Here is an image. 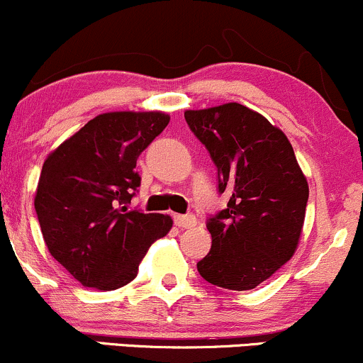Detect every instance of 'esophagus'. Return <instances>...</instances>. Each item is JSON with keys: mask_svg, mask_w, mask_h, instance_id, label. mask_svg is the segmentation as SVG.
I'll return each mask as SVG.
<instances>
[{"mask_svg": "<svg viewBox=\"0 0 363 363\" xmlns=\"http://www.w3.org/2000/svg\"><path fill=\"white\" fill-rule=\"evenodd\" d=\"M174 223L179 228H191L196 225L194 215H174Z\"/></svg>", "mask_w": 363, "mask_h": 363, "instance_id": "34e87169", "label": "esophagus"}]
</instances>
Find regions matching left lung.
<instances>
[{
	"label": "left lung",
	"mask_w": 363,
	"mask_h": 363,
	"mask_svg": "<svg viewBox=\"0 0 363 363\" xmlns=\"http://www.w3.org/2000/svg\"><path fill=\"white\" fill-rule=\"evenodd\" d=\"M187 126L216 167L227 208L210 215V252L198 261L208 283L251 290L294 256L309 186L289 138L242 104L186 111Z\"/></svg>",
	"instance_id": "left-lung-1"
}]
</instances>
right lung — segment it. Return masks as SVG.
Instances as JSON below:
<instances>
[{"instance_id": "1", "label": "right lung", "mask_w": 363, "mask_h": 363, "mask_svg": "<svg viewBox=\"0 0 363 363\" xmlns=\"http://www.w3.org/2000/svg\"><path fill=\"white\" fill-rule=\"evenodd\" d=\"M169 119L162 112L101 114L44 162L35 213L45 245L86 289L135 280L150 245L172 227L167 215L129 210L141 184L136 160Z\"/></svg>"}]
</instances>
